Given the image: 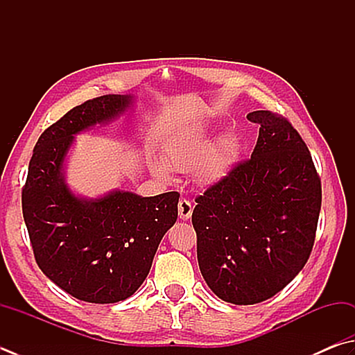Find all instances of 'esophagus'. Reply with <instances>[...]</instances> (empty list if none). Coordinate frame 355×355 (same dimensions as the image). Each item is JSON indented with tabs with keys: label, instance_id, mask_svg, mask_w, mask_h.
Wrapping results in <instances>:
<instances>
[{
	"label": "esophagus",
	"instance_id": "34e87169",
	"mask_svg": "<svg viewBox=\"0 0 355 355\" xmlns=\"http://www.w3.org/2000/svg\"><path fill=\"white\" fill-rule=\"evenodd\" d=\"M191 213H193V204L185 198L180 199L179 200V218L182 220H187L191 216Z\"/></svg>",
	"mask_w": 355,
	"mask_h": 355
}]
</instances>
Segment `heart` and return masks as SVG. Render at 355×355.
Instances as JSON below:
<instances>
[{
  "label": "heart",
  "mask_w": 355,
  "mask_h": 355,
  "mask_svg": "<svg viewBox=\"0 0 355 355\" xmlns=\"http://www.w3.org/2000/svg\"><path fill=\"white\" fill-rule=\"evenodd\" d=\"M238 155V144L233 137H223L213 145L209 132L200 131L185 136L173 144L165 153V162L151 160V170L159 178L171 179V171L189 173L195 170L200 184H213L232 170Z\"/></svg>",
  "instance_id": "1"
}]
</instances>
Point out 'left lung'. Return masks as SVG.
<instances>
[{
    "label": "left lung",
    "instance_id": "obj_1",
    "mask_svg": "<svg viewBox=\"0 0 355 355\" xmlns=\"http://www.w3.org/2000/svg\"><path fill=\"white\" fill-rule=\"evenodd\" d=\"M255 150L196 198L191 223L207 286L232 304H255L283 291L309 259L322 209V184L297 130L270 111Z\"/></svg>",
    "mask_w": 355,
    "mask_h": 355
}]
</instances>
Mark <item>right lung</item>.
I'll list each match as a JSON object with an SVG mask.
<instances>
[{
	"label": "right lung",
	"instance_id": "add662e5",
	"mask_svg": "<svg viewBox=\"0 0 355 355\" xmlns=\"http://www.w3.org/2000/svg\"><path fill=\"white\" fill-rule=\"evenodd\" d=\"M132 103L135 96L108 94L76 106L40 136L29 162L21 202L33 255L51 282L82 302L131 297L178 219V191L144 198L112 190L86 198L66 182L76 136L112 122Z\"/></svg>",
	"mask_w": 355,
	"mask_h": 355
}]
</instances>
